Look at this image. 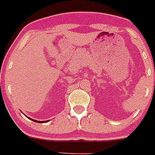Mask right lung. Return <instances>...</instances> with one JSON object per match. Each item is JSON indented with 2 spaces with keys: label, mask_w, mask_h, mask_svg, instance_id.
<instances>
[{
  "label": "right lung",
  "mask_w": 155,
  "mask_h": 155,
  "mask_svg": "<svg viewBox=\"0 0 155 155\" xmlns=\"http://www.w3.org/2000/svg\"><path fill=\"white\" fill-rule=\"evenodd\" d=\"M33 120V121H35V122H37V123H43V121H42V122H41V121H37V120Z\"/></svg>",
  "instance_id": "right-lung-1"
}]
</instances>
